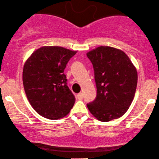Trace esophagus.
Masks as SVG:
<instances>
[{
  "label": "esophagus",
  "mask_w": 159,
  "mask_h": 159,
  "mask_svg": "<svg viewBox=\"0 0 159 159\" xmlns=\"http://www.w3.org/2000/svg\"><path fill=\"white\" fill-rule=\"evenodd\" d=\"M76 98H77V99H79V100L83 99V93H82V92H80V93L76 95Z\"/></svg>",
  "instance_id": "obj_1"
}]
</instances>
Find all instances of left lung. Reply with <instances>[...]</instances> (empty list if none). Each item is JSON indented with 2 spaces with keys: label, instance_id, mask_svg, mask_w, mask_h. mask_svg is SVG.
Wrapping results in <instances>:
<instances>
[{
  "label": "left lung",
  "instance_id": "obj_1",
  "mask_svg": "<svg viewBox=\"0 0 159 159\" xmlns=\"http://www.w3.org/2000/svg\"><path fill=\"white\" fill-rule=\"evenodd\" d=\"M94 71L97 96L87 107L95 118L108 122L122 116L131 104L137 73L124 52L99 46L87 53Z\"/></svg>",
  "mask_w": 159,
  "mask_h": 159
}]
</instances>
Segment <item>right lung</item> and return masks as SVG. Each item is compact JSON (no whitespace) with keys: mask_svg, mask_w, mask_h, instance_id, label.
<instances>
[{"mask_svg":"<svg viewBox=\"0 0 159 159\" xmlns=\"http://www.w3.org/2000/svg\"><path fill=\"white\" fill-rule=\"evenodd\" d=\"M76 53L60 46H43L26 61L22 74L25 92L32 107L42 116L61 119L74 107L75 97L64 70Z\"/></svg>","mask_w":159,"mask_h":159,"instance_id":"right-lung-1","label":"right lung"}]
</instances>
